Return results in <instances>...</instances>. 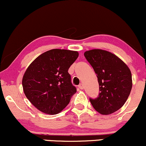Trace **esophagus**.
<instances>
[{
    "instance_id": "1",
    "label": "esophagus",
    "mask_w": 146,
    "mask_h": 146,
    "mask_svg": "<svg viewBox=\"0 0 146 146\" xmlns=\"http://www.w3.org/2000/svg\"><path fill=\"white\" fill-rule=\"evenodd\" d=\"M78 88L80 89H81V90H83V89L84 88V84H80V85L78 86Z\"/></svg>"
}]
</instances>
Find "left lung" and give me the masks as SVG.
<instances>
[{
	"label": "left lung",
	"mask_w": 146,
	"mask_h": 146,
	"mask_svg": "<svg viewBox=\"0 0 146 146\" xmlns=\"http://www.w3.org/2000/svg\"><path fill=\"white\" fill-rule=\"evenodd\" d=\"M84 56L97 75L99 97L90 99L96 111L109 115L123 106L129 97L133 82L130 68L120 58L108 51L94 49L84 52Z\"/></svg>",
	"instance_id": "1"
}]
</instances>
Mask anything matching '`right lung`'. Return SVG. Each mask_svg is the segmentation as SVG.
Here are the masks:
<instances>
[{"label": "right lung", "mask_w": 146, "mask_h": 146, "mask_svg": "<svg viewBox=\"0 0 146 146\" xmlns=\"http://www.w3.org/2000/svg\"><path fill=\"white\" fill-rule=\"evenodd\" d=\"M78 56L77 51L54 49L31 62L23 76L22 86L26 98L37 110L55 115L69 103L77 90L68 70Z\"/></svg>", "instance_id": "right-lung-1"}]
</instances>
